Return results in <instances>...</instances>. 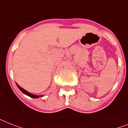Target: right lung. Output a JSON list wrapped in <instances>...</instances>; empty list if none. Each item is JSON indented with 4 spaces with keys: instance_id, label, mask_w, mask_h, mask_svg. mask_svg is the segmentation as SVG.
<instances>
[{
    "instance_id": "add662e5",
    "label": "right lung",
    "mask_w": 128,
    "mask_h": 128,
    "mask_svg": "<svg viewBox=\"0 0 128 128\" xmlns=\"http://www.w3.org/2000/svg\"><path fill=\"white\" fill-rule=\"evenodd\" d=\"M17 86H18V87L19 88V89L21 91V92H22V93H24V94H26V95L28 96H30V98H38L39 97H41V96H36V95H34V94H31V93H30V92H27L26 90H25L24 89L22 88L21 87H20L18 84H17Z\"/></svg>"
}]
</instances>
